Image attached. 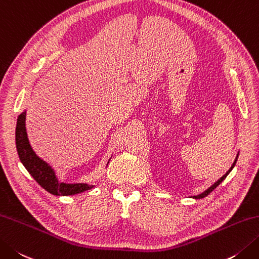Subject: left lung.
<instances>
[{"label":"left lung","instance_id":"8db88e82","mask_svg":"<svg viewBox=\"0 0 259 259\" xmlns=\"http://www.w3.org/2000/svg\"><path fill=\"white\" fill-rule=\"evenodd\" d=\"M237 158H238V156H237ZM237 158H236V160H235V163H234V164H232V166H231V168H230L229 170H228V171H227V173H226V174H225L224 176H222L220 180H218V181L215 182V183H214L213 185H212L211 187H209V189H207L206 191H204V192H203V193H201V194H199V195H195V196H194V197H195V199H202V197H204V196H206L207 194H210V193H211V192H212V191H213V190L215 189V187H217L218 185H219V184L221 183V182H222V181H224V180L226 179V177H227V175H228V174H229V173H230V171H231V169H232V168H234V166L236 165V161H237Z\"/></svg>","mask_w":259,"mask_h":259}]
</instances>
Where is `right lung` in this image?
<instances>
[{"label": "right lung", "mask_w": 259, "mask_h": 259, "mask_svg": "<svg viewBox=\"0 0 259 259\" xmlns=\"http://www.w3.org/2000/svg\"><path fill=\"white\" fill-rule=\"evenodd\" d=\"M15 145H17L19 158L29 171V174L49 193L54 195H74L91 190L93 187V185L82 183L66 184L58 182L54 169L34 154L31 146L29 144L27 130H25V112L20 114L17 121Z\"/></svg>", "instance_id": "right-lung-1"}]
</instances>
